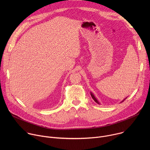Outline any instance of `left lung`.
Here are the masks:
<instances>
[{
  "instance_id": "8db88e82",
  "label": "left lung",
  "mask_w": 150,
  "mask_h": 150,
  "mask_svg": "<svg viewBox=\"0 0 150 150\" xmlns=\"http://www.w3.org/2000/svg\"><path fill=\"white\" fill-rule=\"evenodd\" d=\"M91 97H92V98H93V100H94V101H95V102H96V103H98V104H99V102H98V101H97V99H96V98H95V97H94V95H93V94H92V93H91ZM126 98H125V99H124V100H123V101H124V100H126ZM123 101H122V102H123Z\"/></svg>"
}]
</instances>
